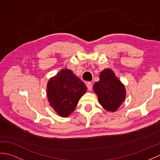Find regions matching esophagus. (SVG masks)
<instances>
[{
  "mask_svg": "<svg viewBox=\"0 0 160 160\" xmlns=\"http://www.w3.org/2000/svg\"><path fill=\"white\" fill-rule=\"evenodd\" d=\"M86 85H87V88L88 89V90L91 91L92 89V83L91 82H88L86 83Z\"/></svg>",
  "mask_w": 160,
  "mask_h": 160,
  "instance_id": "34e87169",
  "label": "esophagus"
}]
</instances>
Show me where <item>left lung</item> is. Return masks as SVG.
Listing matches in <instances>:
<instances>
[{"instance_id":"obj_1","label":"left lung","mask_w":160,"mask_h":160,"mask_svg":"<svg viewBox=\"0 0 160 160\" xmlns=\"http://www.w3.org/2000/svg\"><path fill=\"white\" fill-rule=\"evenodd\" d=\"M93 88L99 103L106 111L115 112L125 100V86L110 68L100 72V80L93 84Z\"/></svg>"}]
</instances>
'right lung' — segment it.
Returning a JSON list of instances; mask_svg holds the SVG:
<instances>
[{
  "label": "right lung",
  "mask_w": 160,
  "mask_h": 160,
  "mask_svg": "<svg viewBox=\"0 0 160 160\" xmlns=\"http://www.w3.org/2000/svg\"><path fill=\"white\" fill-rule=\"evenodd\" d=\"M87 91V87L72 71L62 69L48 83L47 95L50 106L62 118L75 111L79 99Z\"/></svg>",
  "instance_id": "obj_1"
}]
</instances>
